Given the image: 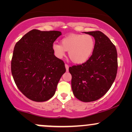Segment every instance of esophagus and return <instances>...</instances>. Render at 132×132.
<instances>
[{
  "label": "esophagus",
  "instance_id": "esophagus-1",
  "mask_svg": "<svg viewBox=\"0 0 132 132\" xmlns=\"http://www.w3.org/2000/svg\"><path fill=\"white\" fill-rule=\"evenodd\" d=\"M65 68H66V71H68V70H69V65L67 64H65Z\"/></svg>",
  "mask_w": 132,
  "mask_h": 132
}]
</instances>
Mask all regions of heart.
<instances>
[{
    "instance_id": "b5f03b06",
    "label": "heart",
    "mask_w": 132,
    "mask_h": 132,
    "mask_svg": "<svg viewBox=\"0 0 132 132\" xmlns=\"http://www.w3.org/2000/svg\"><path fill=\"white\" fill-rule=\"evenodd\" d=\"M95 47V40L89 34H72L61 40V45L54 43L52 49L54 55L62 58L68 51L69 59L76 64H82L89 60Z\"/></svg>"
}]
</instances>
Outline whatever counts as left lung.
<instances>
[{
	"label": "left lung",
	"instance_id": "left-lung-1",
	"mask_svg": "<svg viewBox=\"0 0 132 132\" xmlns=\"http://www.w3.org/2000/svg\"><path fill=\"white\" fill-rule=\"evenodd\" d=\"M84 33L94 37V50L87 61L69 67V71L75 96L89 102L99 99L111 87L117 72V52L116 46L101 31Z\"/></svg>",
	"mask_w": 132,
	"mask_h": 132
}]
</instances>
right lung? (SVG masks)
Wrapping results in <instances>:
<instances>
[{"mask_svg":"<svg viewBox=\"0 0 132 132\" xmlns=\"http://www.w3.org/2000/svg\"><path fill=\"white\" fill-rule=\"evenodd\" d=\"M61 35L59 31L33 29L15 45L12 75L18 89L31 101L45 102L51 99L66 72L64 63L54 56L52 49Z\"/></svg>","mask_w":132,"mask_h":132,"instance_id":"right-lung-1","label":"right lung"}]
</instances>
